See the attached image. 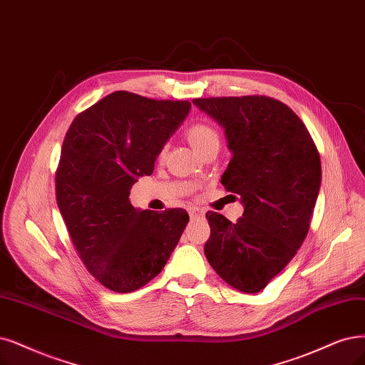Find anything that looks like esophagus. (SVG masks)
<instances>
[{
    "instance_id": "obj_1",
    "label": "esophagus",
    "mask_w": 365,
    "mask_h": 365,
    "mask_svg": "<svg viewBox=\"0 0 365 365\" xmlns=\"http://www.w3.org/2000/svg\"><path fill=\"white\" fill-rule=\"evenodd\" d=\"M205 210L200 209V207H190V215L191 217H200V215H203Z\"/></svg>"
}]
</instances>
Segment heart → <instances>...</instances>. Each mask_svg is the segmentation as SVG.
Instances as JSON below:
<instances>
[{
	"label": "heart",
	"instance_id": "heart-1",
	"mask_svg": "<svg viewBox=\"0 0 365 365\" xmlns=\"http://www.w3.org/2000/svg\"><path fill=\"white\" fill-rule=\"evenodd\" d=\"M185 135L197 153L205 152L206 148L212 145H220V135L217 129L209 125L207 121H195V123L186 128ZM162 158H164V150L158 153V159Z\"/></svg>",
	"mask_w": 365,
	"mask_h": 365
}]
</instances>
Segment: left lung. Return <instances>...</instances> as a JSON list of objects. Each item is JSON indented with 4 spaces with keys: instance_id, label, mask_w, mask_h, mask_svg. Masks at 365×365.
I'll return each instance as SVG.
<instances>
[{
    "instance_id": "left-lung-1",
    "label": "left lung",
    "mask_w": 365,
    "mask_h": 365,
    "mask_svg": "<svg viewBox=\"0 0 365 365\" xmlns=\"http://www.w3.org/2000/svg\"><path fill=\"white\" fill-rule=\"evenodd\" d=\"M225 129L228 162L221 183L240 195L244 215L207 212V262L227 284L259 293L294 257L309 230L320 190L317 147L302 120L267 96L192 101Z\"/></svg>"
}]
</instances>
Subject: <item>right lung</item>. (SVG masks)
Wrapping results in <instances>:
<instances>
[{
    "label": "right lung",
    "mask_w": 365,
    "mask_h": 365,
    "mask_svg": "<svg viewBox=\"0 0 365 365\" xmlns=\"http://www.w3.org/2000/svg\"><path fill=\"white\" fill-rule=\"evenodd\" d=\"M191 103L114 91L78 114L56 174L61 217L78 255L102 286L129 293L162 269L190 221L183 209L162 213L130 205L132 185L150 175L158 153Z\"/></svg>",
    "instance_id": "1"
}]
</instances>
